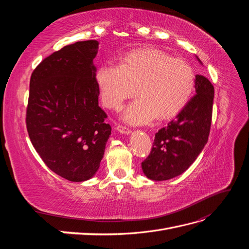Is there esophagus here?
Listing matches in <instances>:
<instances>
[{"label": "esophagus", "instance_id": "obj_1", "mask_svg": "<svg viewBox=\"0 0 249 249\" xmlns=\"http://www.w3.org/2000/svg\"><path fill=\"white\" fill-rule=\"evenodd\" d=\"M116 130H117L119 133H122V134H125V135L131 134V129H130V127H127V126L123 125V124H118V125L116 126Z\"/></svg>", "mask_w": 249, "mask_h": 249}]
</instances>
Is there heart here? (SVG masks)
Here are the masks:
<instances>
[{"label": "heart", "mask_w": 249, "mask_h": 249, "mask_svg": "<svg viewBox=\"0 0 249 249\" xmlns=\"http://www.w3.org/2000/svg\"><path fill=\"white\" fill-rule=\"evenodd\" d=\"M96 84L105 107L122 109L139 95L124 112V119L144 124L157 116H176L191 99L195 86L192 66L163 51L146 48L126 53L119 65L105 64L96 72Z\"/></svg>", "instance_id": "1"}]
</instances>
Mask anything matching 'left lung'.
<instances>
[{"label":"left lung","instance_id":"obj_1","mask_svg":"<svg viewBox=\"0 0 249 249\" xmlns=\"http://www.w3.org/2000/svg\"><path fill=\"white\" fill-rule=\"evenodd\" d=\"M195 91L196 94L177 117L156 133L150 154L141 163L148 178L166 180L182 175L207 144L212 123L214 87L206 77L196 74Z\"/></svg>","mask_w":249,"mask_h":249}]
</instances>
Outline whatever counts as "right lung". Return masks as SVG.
<instances>
[{"label":"right lung","instance_id":"right-lung-1","mask_svg":"<svg viewBox=\"0 0 249 249\" xmlns=\"http://www.w3.org/2000/svg\"><path fill=\"white\" fill-rule=\"evenodd\" d=\"M96 40L79 41L54 52L33 71L26 124L44 164L71 182L91 178L111 135L99 106L93 59Z\"/></svg>","mask_w":249,"mask_h":249}]
</instances>
